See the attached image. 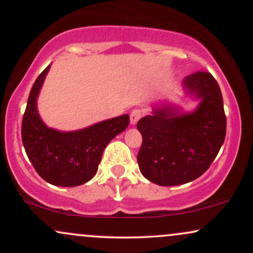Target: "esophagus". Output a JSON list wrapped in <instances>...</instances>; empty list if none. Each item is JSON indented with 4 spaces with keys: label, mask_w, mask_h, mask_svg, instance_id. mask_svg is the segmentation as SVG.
I'll return each instance as SVG.
<instances>
[{
    "label": "esophagus",
    "mask_w": 253,
    "mask_h": 253,
    "mask_svg": "<svg viewBox=\"0 0 253 253\" xmlns=\"http://www.w3.org/2000/svg\"><path fill=\"white\" fill-rule=\"evenodd\" d=\"M140 118H141V110L140 109H133L132 112H130V115H129L130 125H135Z\"/></svg>",
    "instance_id": "obj_1"
}]
</instances>
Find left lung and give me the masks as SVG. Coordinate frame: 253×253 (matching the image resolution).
Instances as JSON below:
<instances>
[{"label": "left lung", "instance_id": "8db88e82", "mask_svg": "<svg viewBox=\"0 0 253 253\" xmlns=\"http://www.w3.org/2000/svg\"><path fill=\"white\" fill-rule=\"evenodd\" d=\"M185 94L200 103L185 113L169 102L153 107L136 128L143 143L139 150L140 172L163 187L185 184L205 173L222 146L226 117L221 90L210 72L199 71L183 80Z\"/></svg>", "mask_w": 253, "mask_h": 253}]
</instances>
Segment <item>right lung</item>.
<instances>
[{"mask_svg": "<svg viewBox=\"0 0 253 253\" xmlns=\"http://www.w3.org/2000/svg\"><path fill=\"white\" fill-rule=\"evenodd\" d=\"M50 65L34 82L22 119L21 136L28 159L42 178L58 187H76L97 172L104 147L129 124L127 114L101 121L85 128L62 132L50 128L37 108Z\"/></svg>", "mask_w": 253, "mask_h": 253, "instance_id": "1", "label": "right lung"}]
</instances>
